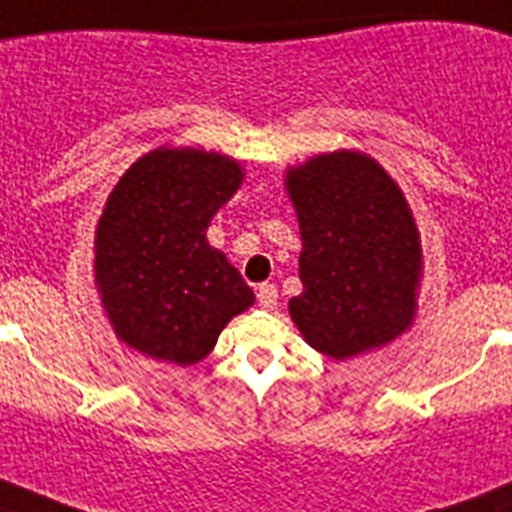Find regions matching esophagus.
Returning a JSON list of instances; mask_svg holds the SVG:
<instances>
[{"label": "esophagus", "instance_id": "34e87169", "mask_svg": "<svg viewBox=\"0 0 512 512\" xmlns=\"http://www.w3.org/2000/svg\"><path fill=\"white\" fill-rule=\"evenodd\" d=\"M257 303H260V308H265V311L276 308V303H279V289L273 287V284H260V287H257Z\"/></svg>", "mask_w": 512, "mask_h": 512}]
</instances>
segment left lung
I'll use <instances>...</instances> for the list:
<instances>
[{"mask_svg": "<svg viewBox=\"0 0 512 512\" xmlns=\"http://www.w3.org/2000/svg\"><path fill=\"white\" fill-rule=\"evenodd\" d=\"M300 220L303 295L289 313L313 348L353 358L398 337L414 316L420 241L404 193L356 151L289 170Z\"/></svg>", "mask_w": 512, "mask_h": 512, "instance_id": "1", "label": "left lung"}]
</instances>
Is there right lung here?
Returning <instances> with one entry per match:
<instances>
[{"mask_svg":"<svg viewBox=\"0 0 512 512\" xmlns=\"http://www.w3.org/2000/svg\"><path fill=\"white\" fill-rule=\"evenodd\" d=\"M241 177L228 156L159 148L116 183L95 236V281L130 348L196 364L225 324L255 303L241 273L207 244L209 220Z\"/></svg>","mask_w":512,"mask_h":512,"instance_id":"right-lung-1","label":"right lung"}]
</instances>
